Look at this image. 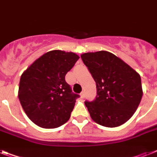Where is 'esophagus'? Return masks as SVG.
I'll return each instance as SVG.
<instances>
[{
	"label": "esophagus",
	"mask_w": 157,
	"mask_h": 157,
	"mask_svg": "<svg viewBox=\"0 0 157 157\" xmlns=\"http://www.w3.org/2000/svg\"><path fill=\"white\" fill-rule=\"evenodd\" d=\"M85 97V91H82L81 93V98H84V97Z\"/></svg>",
	"instance_id": "34e87169"
}]
</instances>
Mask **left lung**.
<instances>
[{"label": "left lung", "instance_id": "8db88e82", "mask_svg": "<svg viewBox=\"0 0 157 157\" xmlns=\"http://www.w3.org/2000/svg\"><path fill=\"white\" fill-rule=\"evenodd\" d=\"M97 85V97L85 101L91 118L98 124L114 128L132 117L143 96L139 73L107 51L81 55Z\"/></svg>", "mask_w": 157, "mask_h": 157}]
</instances>
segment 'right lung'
Here are the masks:
<instances>
[{
  "label": "right lung",
  "mask_w": 157,
  "mask_h": 157,
  "mask_svg": "<svg viewBox=\"0 0 157 157\" xmlns=\"http://www.w3.org/2000/svg\"><path fill=\"white\" fill-rule=\"evenodd\" d=\"M78 59L74 52L52 50L36 59L22 73L18 98L35 124L54 128L69 120L80 96L72 93L65 75Z\"/></svg>",
  "instance_id": "1"
}]
</instances>
